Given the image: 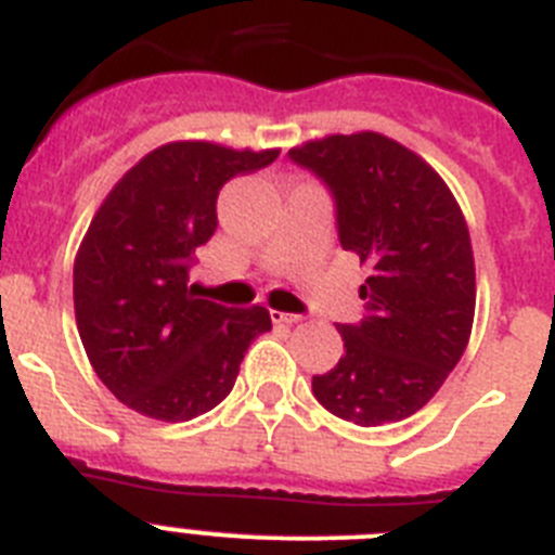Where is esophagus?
Here are the masks:
<instances>
[{"label": "esophagus", "mask_w": 555, "mask_h": 555, "mask_svg": "<svg viewBox=\"0 0 555 555\" xmlns=\"http://www.w3.org/2000/svg\"><path fill=\"white\" fill-rule=\"evenodd\" d=\"M272 322H283V325H294V322H302V313L272 311Z\"/></svg>", "instance_id": "1"}]
</instances>
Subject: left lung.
<instances>
[{"instance_id":"left-lung-1","label":"left lung","mask_w":555,"mask_h":555,"mask_svg":"<svg viewBox=\"0 0 555 555\" xmlns=\"http://www.w3.org/2000/svg\"><path fill=\"white\" fill-rule=\"evenodd\" d=\"M336 203L341 247L370 267L364 320L336 325L345 356L313 375V397L375 428L416 414L464 356L475 317L469 230L444 180L380 132L327 135L288 150Z\"/></svg>"}]
</instances>
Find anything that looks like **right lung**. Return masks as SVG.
I'll list each match as a JSON object with an SVG mask.
<instances>
[{"instance_id": "add662e5", "label": "right lung", "mask_w": 555, "mask_h": 555, "mask_svg": "<svg viewBox=\"0 0 555 555\" xmlns=\"http://www.w3.org/2000/svg\"><path fill=\"white\" fill-rule=\"evenodd\" d=\"M278 155L171 141L132 166L91 219L75 258L77 331L127 409L160 423L205 414L230 395L253 338L272 331L267 308L197 297L189 269L217 233L222 185Z\"/></svg>"}]
</instances>
